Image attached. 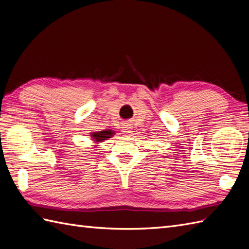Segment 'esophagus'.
<instances>
[{
	"label": "esophagus",
	"mask_w": 249,
	"mask_h": 249,
	"mask_svg": "<svg viewBox=\"0 0 249 249\" xmlns=\"http://www.w3.org/2000/svg\"><path fill=\"white\" fill-rule=\"evenodd\" d=\"M123 134L124 135H128L129 133H131V126H130V124H128V123H126V124H124L123 125Z\"/></svg>",
	"instance_id": "1"
}]
</instances>
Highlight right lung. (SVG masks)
Wrapping results in <instances>:
<instances>
[{
  "mask_svg": "<svg viewBox=\"0 0 249 249\" xmlns=\"http://www.w3.org/2000/svg\"><path fill=\"white\" fill-rule=\"evenodd\" d=\"M114 135V131L111 129H106L103 131H98V133H92L91 137L95 142H102L107 140L108 138H111Z\"/></svg>",
  "mask_w": 249,
  "mask_h": 249,
  "instance_id": "1",
  "label": "right lung"
}]
</instances>
